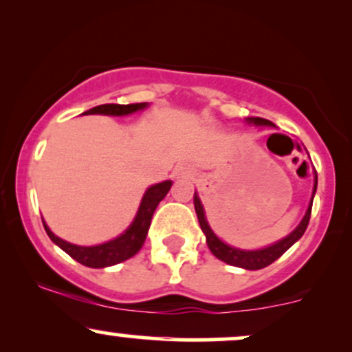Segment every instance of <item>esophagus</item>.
<instances>
[{
    "label": "esophagus",
    "mask_w": 352,
    "mask_h": 352,
    "mask_svg": "<svg viewBox=\"0 0 352 352\" xmlns=\"http://www.w3.org/2000/svg\"><path fill=\"white\" fill-rule=\"evenodd\" d=\"M175 175L177 177H188L190 170H188L187 165H179V167L175 168Z\"/></svg>",
    "instance_id": "1"
}]
</instances>
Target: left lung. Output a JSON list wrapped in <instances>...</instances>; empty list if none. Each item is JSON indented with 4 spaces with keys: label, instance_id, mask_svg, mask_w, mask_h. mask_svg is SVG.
<instances>
[{
    "label": "left lung",
    "instance_id": "obj_1",
    "mask_svg": "<svg viewBox=\"0 0 352 352\" xmlns=\"http://www.w3.org/2000/svg\"><path fill=\"white\" fill-rule=\"evenodd\" d=\"M246 122L256 125V127H274L272 120L261 119V117H246ZM316 188H318V175L316 172H314L313 195H311V201L308 205V210H306L305 217H302V220L298 223V227L294 228L289 235H286L285 238H281V240H278L276 243L265 246V248H260V250H241V248H236V246L225 243L223 240H220V238L215 235V232H213L212 227H210L207 215H205V208L204 205H201L200 197L197 192L195 195H193V205H195V212H197V217H199L201 232L205 233V238H207V245L210 252L215 254L218 260L225 261V263L232 266H238V268L261 270L265 268V266L272 265L274 260H278V258H280L286 250L292 248V246L302 236V233L306 232V227H308L309 223L311 207H313V199H314V193H316Z\"/></svg>",
    "mask_w": 352,
    "mask_h": 352
}]
</instances>
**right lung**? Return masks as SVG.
I'll use <instances>...</instances> for the list:
<instances>
[{"instance_id":"right-lung-1","label":"right lung","mask_w":352,"mask_h":352,"mask_svg":"<svg viewBox=\"0 0 352 352\" xmlns=\"http://www.w3.org/2000/svg\"><path fill=\"white\" fill-rule=\"evenodd\" d=\"M145 107H148V102L127 104V106H124V104H102V106L89 109V111L84 112V116L100 114L122 117L144 111ZM170 187L172 180H165L160 182V184L151 185V187L145 190L142 200H140L139 210H137L132 223L129 225L124 233H120V235L116 236L114 240L106 241V243L92 246H80L69 243V241L56 236L54 233L51 232V228L47 227L46 221L43 220L44 230H46L47 236L51 238L52 243L58 245L60 250H64L71 258L79 261L80 265L89 266V268H106V266L122 263V261L134 256L135 253H139V250L142 248L145 238H147L148 228H151L153 212H155L157 205H159L160 201L164 200V197L167 195Z\"/></svg>"}]
</instances>
